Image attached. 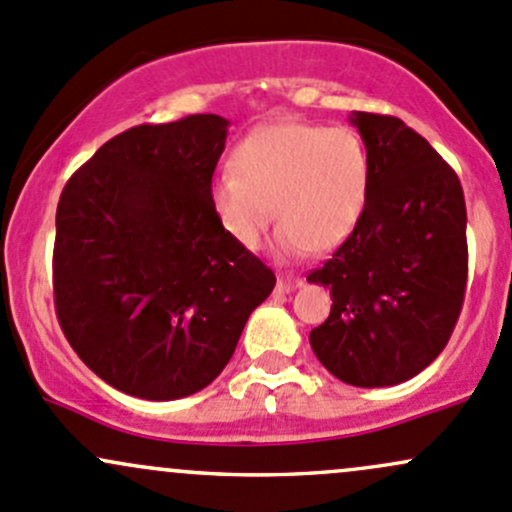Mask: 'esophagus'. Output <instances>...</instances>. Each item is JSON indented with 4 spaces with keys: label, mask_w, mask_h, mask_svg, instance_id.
Masks as SVG:
<instances>
[{
    "label": "esophagus",
    "mask_w": 512,
    "mask_h": 512,
    "mask_svg": "<svg viewBox=\"0 0 512 512\" xmlns=\"http://www.w3.org/2000/svg\"><path fill=\"white\" fill-rule=\"evenodd\" d=\"M301 284L299 277H292V274H282V277H277V292L279 294H289L294 292Z\"/></svg>",
    "instance_id": "1"
}]
</instances>
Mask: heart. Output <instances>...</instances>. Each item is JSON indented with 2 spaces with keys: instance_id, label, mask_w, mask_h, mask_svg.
Segmentation results:
<instances>
[{
  "instance_id": "heart-1",
  "label": "heart",
  "mask_w": 512,
  "mask_h": 512,
  "mask_svg": "<svg viewBox=\"0 0 512 512\" xmlns=\"http://www.w3.org/2000/svg\"><path fill=\"white\" fill-rule=\"evenodd\" d=\"M368 184V152L353 129L274 122L238 144L233 169L211 181V208L245 250L260 247L277 218V250L299 257L333 250L353 233Z\"/></svg>"
}]
</instances>
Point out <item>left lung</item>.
<instances>
[{
  "mask_svg": "<svg viewBox=\"0 0 512 512\" xmlns=\"http://www.w3.org/2000/svg\"><path fill=\"white\" fill-rule=\"evenodd\" d=\"M351 122L370 161L368 203L331 260L306 277L333 299L309 341L343 383L387 387L422 373L459 321L469 274L464 188L397 117L353 112Z\"/></svg>",
  "mask_w": 512,
  "mask_h": 512,
  "instance_id": "left-lung-1",
  "label": "left lung"
}]
</instances>
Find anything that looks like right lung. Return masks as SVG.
Returning a JSON list of instances; mask_svg holds the SVG:
<instances>
[{
    "label": "right lung",
    "instance_id": "obj_1",
    "mask_svg": "<svg viewBox=\"0 0 512 512\" xmlns=\"http://www.w3.org/2000/svg\"><path fill=\"white\" fill-rule=\"evenodd\" d=\"M225 134L218 115L137 125L61 193L58 324L80 360L127 395L164 402L211 385L277 282L211 208Z\"/></svg>",
    "mask_w": 512,
    "mask_h": 512
}]
</instances>
